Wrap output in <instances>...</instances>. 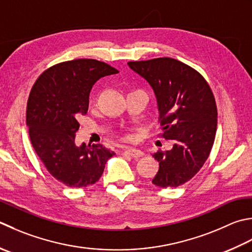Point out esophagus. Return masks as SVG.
Masks as SVG:
<instances>
[{
	"label": "esophagus",
	"mask_w": 252,
	"mask_h": 252,
	"mask_svg": "<svg viewBox=\"0 0 252 252\" xmlns=\"http://www.w3.org/2000/svg\"><path fill=\"white\" fill-rule=\"evenodd\" d=\"M125 153L126 155L131 156L132 158H139V157H142L143 155H144V153L140 150H136V149H127Z\"/></svg>",
	"instance_id": "1"
}]
</instances>
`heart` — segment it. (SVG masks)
Segmentation results:
<instances>
[{"label":"heart","mask_w":252,"mask_h":252,"mask_svg":"<svg viewBox=\"0 0 252 252\" xmlns=\"http://www.w3.org/2000/svg\"><path fill=\"white\" fill-rule=\"evenodd\" d=\"M123 140H129V136H125L123 137Z\"/></svg>","instance_id":"heart-1"}]
</instances>
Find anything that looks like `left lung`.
<instances>
[{"label": "left lung", "mask_w": 252, "mask_h": 252, "mask_svg": "<svg viewBox=\"0 0 252 252\" xmlns=\"http://www.w3.org/2000/svg\"><path fill=\"white\" fill-rule=\"evenodd\" d=\"M155 93L162 126L161 136L175 142L170 151L153 157L159 169L153 184L176 188L198 174L214 144L218 108L213 93L201 74L171 58L127 62Z\"/></svg>", "instance_id": "left-lung-1"}]
</instances>
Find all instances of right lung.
<instances>
[{"label":"right lung","mask_w":252,"mask_h":252,"mask_svg":"<svg viewBox=\"0 0 252 252\" xmlns=\"http://www.w3.org/2000/svg\"><path fill=\"white\" fill-rule=\"evenodd\" d=\"M119 71L94 59L56 64L34 82L29 94L26 123L34 152L50 175L71 188L99 180L115 155L101 144L75 145L78 119L85 116L90 93L99 78Z\"/></svg>","instance_id":"right-lung-1"}]
</instances>
